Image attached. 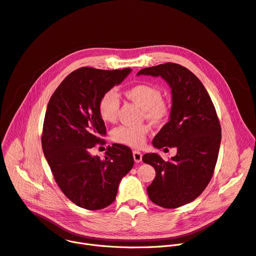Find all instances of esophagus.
<instances>
[{
  "label": "esophagus",
  "instance_id": "obj_1",
  "mask_svg": "<svg viewBox=\"0 0 256 256\" xmlns=\"http://www.w3.org/2000/svg\"><path fill=\"white\" fill-rule=\"evenodd\" d=\"M132 156H134V160H135L136 163H140L142 160V154L138 150H134L132 152Z\"/></svg>",
  "mask_w": 256,
  "mask_h": 256
}]
</instances>
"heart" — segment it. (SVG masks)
Instances as JSON below:
<instances>
[{
    "instance_id": "heart-1",
    "label": "heart",
    "mask_w": 256,
    "mask_h": 256,
    "mask_svg": "<svg viewBox=\"0 0 256 256\" xmlns=\"http://www.w3.org/2000/svg\"><path fill=\"white\" fill-rule=\"evenodd\" d=\"M124 96L139 106L143 113L142 116L148 119L156 126L164 124L170 116V104L162 98V91L156 86L140 83L126 88L124 91ZM119 110V100L114 91H106L100 96L98 102V112L100 119L106 124H113L117 120ZM150 132L148 124L137 126H121L112 132V140L118 144L130 147L143 146Z\"/></svg>"
}]
</instances>
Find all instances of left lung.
<instances>
[{
  "label": "left lung",
  "instance_id": "1",
  "mask_svg": "<svg viewBox=\"0 0 256 256\" xmlns=\"http://www.w3.org/2000/svg\"><path fill=\"white\" fill-rule=\"evenodd\" d=\"M138 74L162 76L172 91L170 120L152 144L156 148L176 147L178 154L164 160L156 154L142 160L156 169L147 193L154 204L176 208L195 200L212 180L218 160L221 126L216 109L200 80L186 67L165 63L146 67Z\"/></svg>",
  "mask_w": 256,
  "mask_h": 256
}]
</instances>
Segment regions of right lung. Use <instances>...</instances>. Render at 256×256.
<instances>
[{
	"mask_svg": "<svg viewBox=\"0 0 256 256\" xmlns=\"http://www.w3.org/2000/svg\"><path fill=\"white\" fill-rule=\"evenodd\" d=\"M130 72L80 67L62 80L48 104L44 154L61 191L80 208L96 210L110 206L121 178L134 166L132 152L122 144L108 146L104 158L89 154L106 135L98 102Z\"/></svg>",
	"mask_w": 256,
	"mask_h": 256,
	"instance_id": "right-lung-1",
	"label": "right lung"
}]
</instances>
